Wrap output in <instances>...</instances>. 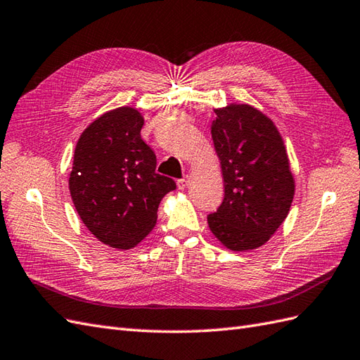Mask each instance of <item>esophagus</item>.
<instances>
[{
	"mask_svg": "<svg viewBox=\"0 0 360 360\" xmlns=\"http://www.w3.org/2000/svg\"><path fill=\"white\" fill-rule=\"evenodd\" d=\"M176 184H178V188H179V190H184V188H186V187L188 186V179H187V178L178 179V181H176Z\"/></svg>",
	"mask_w": 360,
	"mask_h": 360,
	"instance_id": "esophagus-1",
	"label": "esophagus"
}]
</instances>
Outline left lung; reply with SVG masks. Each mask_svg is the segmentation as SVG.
Returning a JSON list of instances; mask_svg holds the SVG:
<instances>
[{
	"instance_id": "8db88e82",
	"label": "left lung",
	"mask_w": 360,
	"mask_h": 360,
	"mask_svg": "<svg viewBox=\"0 0 360 360\" xmlns=\"http://www.w3.org/2000/svg\"><path fill=\"white\" fill-rule=\"evenodd\" d=\"M211 124L225 198L208 226L231 251L260 248L288 217L295 181L274 122L251 105L216 109Z\"/></svg>"
}]
</instances>
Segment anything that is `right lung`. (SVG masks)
<instances>
[{"label":"right lung","instance_id":"obj_1","mask_svg":"<svg viewBox=\"0 0 360 360\" xmlns=\"http://www.w3.org/2000/svg\"><path fill=\"white\" fill-rule=\"evenodd\" d=\"M143 124L135 108L112 109L82 132L75 150L72 204L89 231L117 250H131L152 231L161 199L176 188L172 178L155 172Z\"/></svg>","mask_w":360,"mask_h":360}]
</instances>
